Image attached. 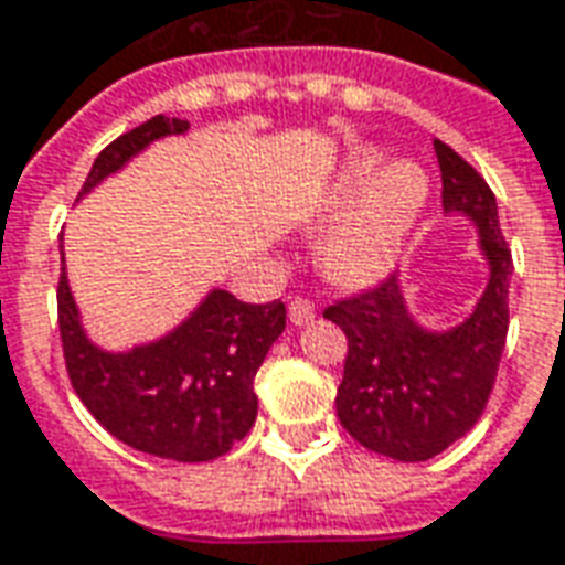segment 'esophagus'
Returning <instances> with one entry per match:
<instances>
[{
    "mask_svg": "<svg viewBox=\"0 0 565 565\" xmlns=\"http://www.w3.org/2000/svg\"><path fill=\"white\" fill-rule=\"evenodd\" d=\"M311 320H315V306L308 299H294L290 302V323L294 327H306Z\"/></svg>",
    "mask_w": 565,
    "mask_h": 565,
    "instance_id": "1",
    "label": "esophagus"
}]
</instances>
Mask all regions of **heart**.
Listing matches in <instances>:
<instances>
[{
	"label": "heart",
	"mask_w": 565,
	"mask_h": 565,
	"mask_svg": "<svg viewBox=\"0 0 565 565\" xmlns=\"http://www.w3.org/2000/svg\"><path fill=\"white\" fill-rule=\"evenodd\" d=\"M379 148H360L344 160L327 196V214H339L320 242L330 278L363 287L396 266L408 235L429 202V174L412 160L387 166Z\"/></svg>",
	"instance_id": "b5f03b06"
}]
</instances>
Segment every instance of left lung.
Instances as JSON below:
<instances>
[{
    "instance_id": "left-lung-1",
    "label": "left lung",
    "mask_w": 565,
    "mask_h": 565,
    "mask_svg": "<svg viewBox=\"0 0 565 565\" xmlns=\"http://www.w3.org/2000/svg\"><path fill=\"white\" fill-rule=\"evenodd\" d=\"M433 145L445 214L472 223L487 266L472 311L450 327H426L396 275L323 311L348 335L335 393L339 420L363 448L403 462L429 460L472 429L493 391L509 332L511 250L499 230L497 199L457 150L438 139Z\"/></svg>"
}]
</instances>
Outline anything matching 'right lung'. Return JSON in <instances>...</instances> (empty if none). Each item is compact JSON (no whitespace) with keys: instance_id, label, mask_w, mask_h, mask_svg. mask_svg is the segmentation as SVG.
<instances>
[{"instance_id":"1","label":"right lung","mask_w":565,"mask_h":565,"mask_svg":"<svg viewBox=\"0 0 565 565\" xmlns=\"http://www.w3.org/2000/svg\"><path fill=\"white\" fill-rule=\"evenodd\" d=\"M190 124L150 117L96 157L81 196L120 172L132 157L166 136H184ZM60 335L72 387L90 415L124 445L162 460L205 462L223 457L257 420L254 379L284 332L281 299L250 306L214 287L174 330L127 351H108L90 339L72 296L60 245Z\"/></svg>"}]
</instances>
